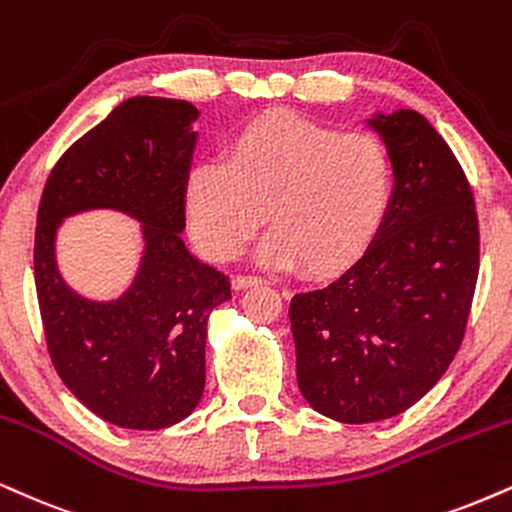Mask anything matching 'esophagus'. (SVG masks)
Here are the masks:
<instances>
[{
    "instance_id": "obj_1",
    "label": "esophagus",
    "mask_w": 512,
    "mask_h": 512,
    "mask_svg": "<svg viewBox=\"0 0 512 512\" xmlns=\"http://www.w3.org/2000/svg\"><path fill=\"white\" fill-rule=\"evenodd\" d=\"M262 283H267V281L262 279V276L238 274L236 279H233V288H238V291H243V288H250V286H262Z\"/></svg>"
}]
</instances>
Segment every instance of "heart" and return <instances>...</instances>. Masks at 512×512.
<instances>
[{"label": "heart", "mask_w": 512, "mask_h": 512, "mask_svg": "<svg viewBox=\"0 0 512 512\" xmlns=\"http://www.w3.org/2000/svg\"><path fill=\"white\" fill-rule=\"evenodd\" d=\"M396 169L389 147L367 133H341L293 116L250 121L226 145L224 162L190 169L188 226L212 260H233L264 221L260 260L303 262L331 274L357 260L384 226Z\"/></svg>", "instance_id": "b5f03b06"}]
</instances>
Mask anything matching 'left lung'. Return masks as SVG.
Wrapping results in <instances>:
<instances>
[{
    "label": "left lung",
    "mask_w": 512,
    "mask_h": 512,
    "mask_svg": "<svg viewBox=\"0 0 512 512\" xmlns=\"http://www.w3.org/2000/svg\"><path fill=\"white\" fill-rule=\"evenodd\" d=\"M369 126L396 169L384 226L288 310L300 391L343 424L389 420L432 391L463 343L479 274L474 195L446 140L412 109Z\"/></svg>",
    "instance_id": "8db88e82"
}]
</instances>
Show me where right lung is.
Segmentation results:
<instances>
[{
	"label": "right lung",
	"instance_id": "add662e5",
	"mask_svg": "<svg viewBox=\"0 0 512 512\" xmlns=\"http://www.w3.org/2000/svg\"><path fill=\"white\" fill-rule=\"evenodd\" d=\"M195 119L186 100L131 97L59 157L42 190L33 262L49 357L66 389L116 427L164 429L195 410L209 312L231 298L229 276L181 238ZM97 206L144 221L141 272L112 304L73 294L53 260L60 219Z\"/></svg>",
	"mask_w": 512,
	"mask_h": 512
}]
</instances>
